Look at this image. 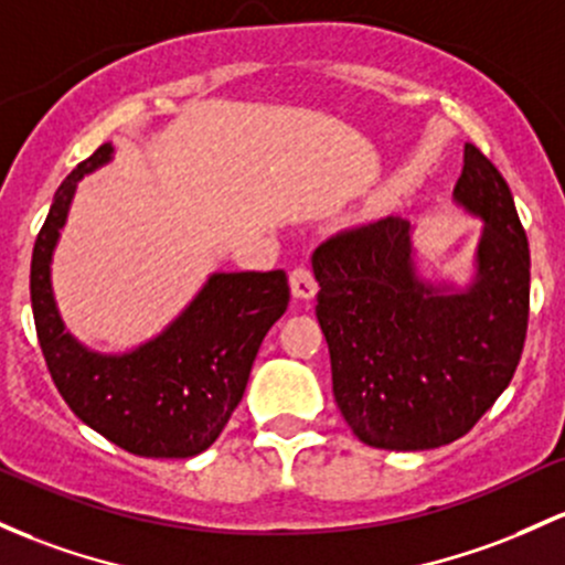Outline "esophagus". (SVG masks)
Masks as SVG:
<instances>
[{"instance_id": "obj_1", "label": "esophagus", "mask_w": 565, "mask_h": 565, "mask_svg": "<svg viewBox=\"0 0 565 565\" xmlns=\"http://www.w3.org/2000/svg\"><path fill=\"white\" fill-rule=\"evenodd\" d=\"M289 287H292V295L297 300H311L316 295V278L313 270L308 265H295L292 273H289Z\"/></svg>"}]
</instances>
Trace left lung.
<instances>
[{"label":"left lung","instance_id":"left-lung-1","mask_svg":"<svg viewBox=\"0 0 565 565\" xmlns=\"http://www.w3.org/2000/svg\"><path fill=\"white\" fill-rule=\"evenodd\" d=\"M456 203L482 216L477 276L463 292L420 281L411 222L334 233L313 252L332 392L370 448L429 450L463 437L510 386L529 330L531 254L510 184L463 147Z\"/></svg>","mask_w":565,"mask_h":565}]
</instances>
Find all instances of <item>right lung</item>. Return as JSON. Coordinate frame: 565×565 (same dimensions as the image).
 <instances>
[{
	"label": "right lung",
	"instance_id": "obj_1",
	"mask_svg": "<svg viewBox=\"0 0 565 565\" xmlns=\"http://www.w3.org/2000/svg\"><path fill=\"white\" fill-rule=\"evenodd\" d=\"M111 160L102 145L55 190L31 254V311L47 370L83 424L145 458H190L220 437L246 392L254 356L289 306L284 270L214 273L158 338L128 353H96L64 330L51 259L77 182Z\"/></svg>",
	"mask_w": 565,
	"mask_h": 565
}]
</instances>
